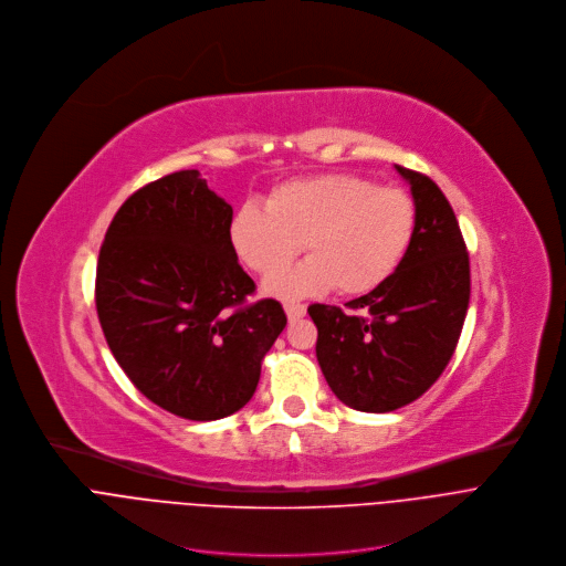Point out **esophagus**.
Here are the masks:
<instances>
[{
	"label": "esophagus",
	"instance_id": "34e87169",
	"mask_svg": "<svg viewBox=\"0 0 566 566\" xmlns=\"http://www.w3.org/2000/svg\"><path fill=\"white\" fill-rule=\"evenodd\" d=\"M285 312H287V318L294 323V321H298V318L305 316V305L292 301V303H285Z\"/></svg>",
	"mask_w": 566,
	"mask_h": 566
}]
</instances>
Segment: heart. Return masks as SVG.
<instances>
[{
    "label": "heart",
    "mask_w": 566,
    "mask_h": 566,
    "mask_svg": "<svg viewBox=\"0 0 566 566\" xmlns=\"http://www.w3.org/2000/svg\"><path fill=\"white\" fill-rule=\"evenodd\" d=\"M417 224L415 200L399 187H375L353 174H318L276 185L265 207L245 202L232 220V245L263 279L300 253L311 259L272 279L268 292L285 298L336 285L359 296L386 283L406 256Z\"/></svg>",
    "instance_id": "b5f03b06"
}]
</instances>
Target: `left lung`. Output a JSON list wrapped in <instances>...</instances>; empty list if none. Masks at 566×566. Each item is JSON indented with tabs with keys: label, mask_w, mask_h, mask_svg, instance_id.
I'll list each match as a JSON object with an SVG mask.
<instances>
[{
	"label": "left lung",
	"mask_w": 566,
	"mask_h": 566,
	"mask_svg": "<svg viewBox=\"0 0 566 566\" xmlns=\"http://www.w3.org/2000/svg\"><path fill=\"white\" fill-rule=\"evenodd\" d=\"M417 209L412 243L377 290L307 307L316 359L332 392L361 412H390L419 399L453 357L471 301V265L453 207L423 174L395 165Z\"/></svg>",
	"instance_id": "1"
}]
</instances>
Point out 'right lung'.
Here are the masks:
<instances>
[{
    "label": "right lung",
    "instance_id": "add662e5",
    "mask_svg": "<svg viewBox=\"0 0 566 566\" xmlns=\"http://www.w3.org/2000/svg\"><path fill=\"white\" fill-rule=\"evenodd\" d=\"M232 205L198 169L132 193L99 248L95 307L132 384L167 412L211 421L241 410L287 316L261 298L232 245Z\"/></svg>",
    "mask_w": 566,
    "mask_h": 566
}]
</instances>
